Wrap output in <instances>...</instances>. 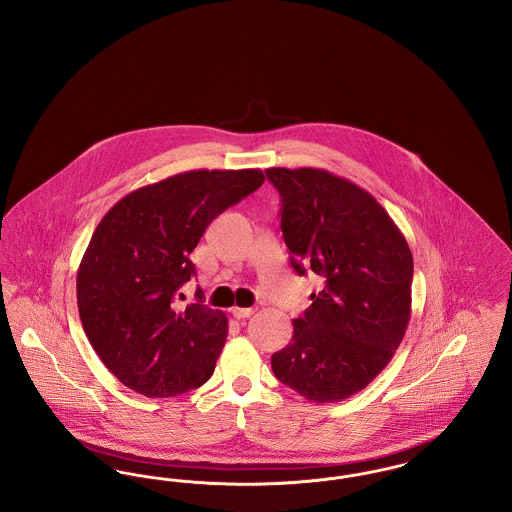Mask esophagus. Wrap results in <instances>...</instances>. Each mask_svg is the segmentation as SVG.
<instances>
[{
    "instance_id": "esophagus-1",
    "label": "esophagus",
    "mask_w": 512,
    "mask_h": 512,
    "mask_svg": "<svg viewBox=\"0 0 512 512\" xmlns=\"http://www.w3.org/2000/svg\"><path fill=\"white\" fill-rule=\"evenodd\" d=\"M253 313H255L253 307H232V315L238 318V320H240V318L251 317Z\"/></svg>"
}]
</instances>
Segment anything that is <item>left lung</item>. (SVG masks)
I'll use <instances>...</instances> for the list:
<instances>
[{
    "label": "left lung",
    "mask_w": 512,
    "mask_h": 512,
    "mask_svg": "<svg viewBox=\"0 0 512 512\" xmlns=\"http://www.w3.org/2000/svg\"><path fill=\"white\" fill-rule=\"evenodd\" d=\"M282 197L280 228L297 274L322 290L293 318L274 376L309 401L351 397L388 366L411 318L413 255L386 209L357 184L322 169H267Z\"/></svg>",
    "instance_id": "8db88e82"
}]
</instances>
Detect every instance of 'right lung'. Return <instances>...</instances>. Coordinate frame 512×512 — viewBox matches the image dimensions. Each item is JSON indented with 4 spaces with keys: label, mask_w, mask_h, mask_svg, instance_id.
<instances>
[{
    "label": "right lung",
    "mask_w": 512,
    "mask_h": 512,
    "mask_svg": "<svg viewBox=\"0 0 512 512\" xmlns=\"http://www.w3.org/2000/svg\"><path fill=\"white\" fill-rule=\"evenodd\" d=\"M263 182L259 169L180 172L124 195L99 222L76 274L78 313L126 388L174 397L211 378L228 318L203 305L201 290L186 309L174 301L205 228Z\"/></svg>",
    "instance_id": "obj_1"
}]
</instances>
